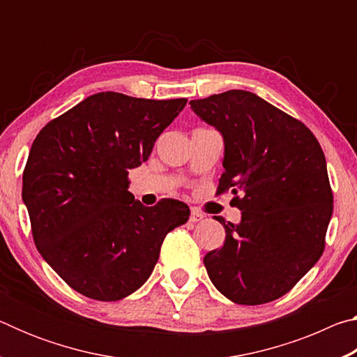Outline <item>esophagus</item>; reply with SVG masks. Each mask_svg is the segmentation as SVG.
I'll return each instance as SVG.
<instances>
[{
	"label": "esophagus",
	"mask_w": 357,
	"mask_h": 357,
	"mask_svg": "<svg viewBox=\"0 0 357 357\" xmlns=\"http://www.w3.org/2000/svg\"><path fill=\"white\" fill-rule=\"evenodd\" d=\"M204 219V214L202 213V211H198V209H195L193 208L192 211H190V222H200V220H203Z\"/></svg>",
	"instance_id": "1"
}]
</instances>
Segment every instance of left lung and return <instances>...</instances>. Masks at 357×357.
I'll use <instances>...</instances> for the list:
<instances>
[{
  "mask_svg": "<svg viewBox=\"0 0 357 357\" xmlns=\"http://www.w3.org/2000/svg\"><path fill=\"white\" fill-rule=\"evenodd\" d=\"M190 108L225 143L217 195L243 211L225 244L206 253L211 282L229 301L259 305L287 294L323 255L332 215L324 153L299 119L257 94L229 89Z\"/></svg>",
  "mask_w": 357,
  "mask_h": 357,
  "instance_id": "8db88e82",
  "label": "left lung"
}]
</instances>
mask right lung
<instances>
[{
  "label": "right lung",
  "mask_w": 357,
  "mask_h": 357,
  "mask_svg": "<svg viewBox=\"0 0 357 357\" xmlns=\"http://www.w3.org/2000/svg\"><path fill=\"white\" fill-rule=\"evenodd\" d=\"M185 104L98 93L52 119L33 142L22 197L34 244L86 298L119 301L137 291L167 234L189 220L183 202L162 198L146 208L128 190L129 170L148 160Z\"/></svg>",
  "instance_id": "add662e5"
}]
</instances>
